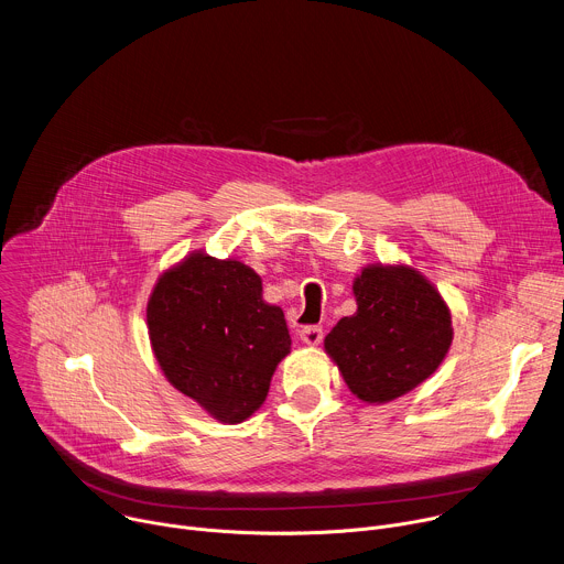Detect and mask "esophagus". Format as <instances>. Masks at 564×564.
I'll list each match as a JSON object with an SVG mask.
<instances>
[{
  "label": "esophagus",
  "mask_w": 564,
  "mask_h": 564,
  "mask_svg": "<svg viewBox=\"0 0 564 564\" xmlns=\"http://www.w3.org/2000/svg\"><path fill=\"white\" fill-rule=\"evenodd\" d=\"M299 337H301L303 344L316 346V344H321V339H324V328H321V326H305V328H301Z\"/></svg>",
  "instance_id": "esophagus-1"
}]
</instances>
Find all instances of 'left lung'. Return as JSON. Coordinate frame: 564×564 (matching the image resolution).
<instances>
[{
  "label": "left lung",
  "mask_w": 564,
  "mask_h": 564,
  "mask_svg": "<svg viewBox=\"0 0 564 564\" xmlns=\"http://www.w3.org/2000/svg\"><path fill=\"white\" fill-rule=\"evenodd\" d=\"M357 312L324 346L361 401L386 404L429 379L451 341V310L409 265H368L352 283Z\"/></svg>",
  "instance_id": "1"
}]
</instances>
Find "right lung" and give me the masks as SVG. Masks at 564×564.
Listing matches in <instances>:
<instances>
[{
  "mask_svg": "<svg viewBox=\"0 0 564 564\" xmlns=\"http://www.w3.org/2000/svg\"><path fill=\"white\" fill-rule=\"evenodd\" d=\"M147 326L167 381L225 424L261 409L292 344L283 310L263 301L261 276L203 252L158 279Z\"/></svg>",
  "mask_w": 564,
  "mask_h": 564,
  "instance_id": "1",
  "label": "right lung"
}]
</instances>
